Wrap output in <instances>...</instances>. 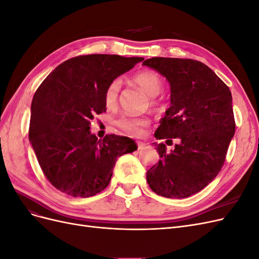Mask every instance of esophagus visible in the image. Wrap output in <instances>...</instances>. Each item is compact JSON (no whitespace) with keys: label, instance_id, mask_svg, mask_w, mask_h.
Masks as SVG:
<instances>
[{"label":"esophagus","instance_id":"34e87169","mask_svg":"<svg viewBox=\"0 0 259 259\" xmlns=\"http://www.w3.org/2000/svg\"><path fill=\"white\" fill-rule=\"evenodd\" d=\"M136 145H137V148L139 149H144L145 147H146V144L145 143H143V142H136Z\"/></svg>","mask_w":259,"mask_h":259}]
</instances>
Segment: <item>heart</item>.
I'll use <instances>...</instances> for the list:
<instances>
[{"mask_svg": "<svg viewBox=\"0 0 259 259\" xmlns=\"http://www.w3.org/2000/svg\"><path fill=\"white\" fill-rule=\"evenodd\" d=\"M133 81L150 96V103L152 106L159 104L156 95H159L163 89V81L158 73L146 70V71H142L134 75ZM121 86L122 84L120 79H113L106 86L104 92V103L107 108L113 109L116 107L117 103H119ZM115 125L125 134L133 137H139L144 134L145 130L150 125V120L144 115L124 114L115 121Z\"/></svg>", "mask_w": 259, "mask_h": 259, "instance_id": "b5f03b06", "label": "heart"}]
</instances>
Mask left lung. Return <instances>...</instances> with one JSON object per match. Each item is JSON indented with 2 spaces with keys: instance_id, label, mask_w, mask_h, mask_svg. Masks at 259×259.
I'll return each instance as SVG.
<instances>
[{
  "instance_id": "8db88e82",
  "label": "left lung",
  "mask_w": 259,
  "mask_h": 259,
  "mask_svg": "<svg viewBox=\"0 0 259 259\" xmlns=\"http://www.w3.org/2000/svg\"><path fill=\"white\" fill-rule=\"evenodd\" d=\"M144 66L155 69L170 85V107L154 136L178 139L170 152L155 144L160 161L147 170L156 194L183 199L201 191L221 171L236 132L232 96L215 72L201 61L153 57Z\"/></svg>"
}]
</instances>
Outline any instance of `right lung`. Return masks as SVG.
Returning a JSON list of instances; mask_svg holds the SVG:
<instances>
[{
	"label": "right lung",
	"instance_id": "1",
	"mask_svg": "<svg viewBox=\"0 0 259 259\" xmlns=\"http://www.w3.org/2000/svg\"><path fill=\"white\" fill-rule=\"evenodd\" d=\"M142 57L92 54L59 65L36 90L29 139L46 179L71 197L89 198L106 189L119 156L135 151L134 140L114 134L98 139L90 123L106 111L108 83Z\"/></svg>",
	"mask_w": 259,
	"mask_h": 259
}]
</instances>
